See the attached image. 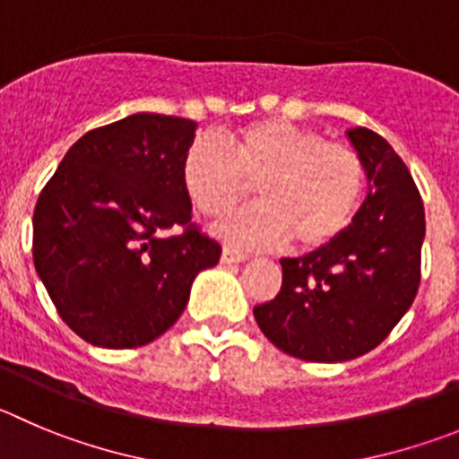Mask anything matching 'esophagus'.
<instances>
[{
	"instance_id": "1",
	"label": "esophagus",
	"mask_w": 459,
	"mask_h": 459,
	"mask_svg": "<svg viewBox=\"0 0 459 459\" xmlns=\"http://www.w3.org/2000/svg\"><path fill=\"white\" fill-rule=\"evenodd\" d=\"M247 260V255L239 254V251L230 249V247H224V251H221V263L224 264H233V263H244Z\"/></svg>"
}]
</instances>
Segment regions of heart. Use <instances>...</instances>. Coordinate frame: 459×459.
Returning <instances> with one entry per match:
<instances>
[{
    "instance_id": "b5f03b06",
    "label": "heart",
    "mask_w": 459,
    "mask_h": 459,
    "mask_svg": "<svg viewBox=\"0 0 459 459\" xmlns=\"http://www.w3.org/2000/svg\"><path fill=\"white\" fill-rule=\"evenodd\" d=\"M181 181L199 212L220 217L247 199L260 204L215 224L235 247H273L292 239L299 249L333 242L355 215L365 167L344 143L282 119H260L220 143L199 135L186 149Z\"/></svg>"
}]
</instances>
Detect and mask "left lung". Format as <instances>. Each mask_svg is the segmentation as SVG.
Here are the masks:
<instances>
[{
    "instance_id": "left-lung-1",
    "label": "left lung",
    "mask_w": 459,
    "mask_h": 459,
    "mask_svg": "<svg viewBox=\"0 0 459 459\" xmlns=\"http://www.w3.org/2000/svg\"><path fill=\"white\" fill-rule=\"evenodd\" d=\"M346 138L365 167V201L333 242L282 258L281 292L254 307L264 337L307 362H344L376 349L421 281L426 217L408 167L369 128H349Z\"/></svg>"
}]
</instances>
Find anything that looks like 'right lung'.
Here are the masks:
<instances>
[{
    "label": "right lung",
    "instance_id": "add662e5",
    "mask_svg": "<svg viewBox=\"0 0 459 459\" xmlns=\"http://www.w3.org/2000/svg\"><path fill=\"white\" fill-rule=\"evenodd\" d=\"M196 122L135 113L88 131L33 212V263L67 326L104 349H135L177 324L196 273L220 263L181 181ZM186 225L183 236L161 230Z\"/></svg>",
    "mask_w": 459,
    "mask_h": 459
}]
</instances>
